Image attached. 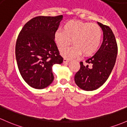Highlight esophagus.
I'll return each instance as SVG.
<instances>
[{"instance_id":"1","label":"esophagus","mask_w":127,"mask_h":127,"mask_svg":"<svg viewBox=\"0 0 127 127\" xmlns=\"http://www.w3.org/2000/svg\"><path fill=\"white\" fill-rule=\"evenodd\" d=\"M69 61H70V59H68L66 58L64 59V63H68Z\"/></svg>"}]
</instances>
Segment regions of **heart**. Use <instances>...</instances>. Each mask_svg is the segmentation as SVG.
Here are the masks:
<instances>
[{
  "label": "heart",
  "instance_id": "1",
  "mask_svg": "<svg viewBox=\"0 0 127 127\" xmlns=\"http://www.w3.org/2000/svg\"><path fill=\"white\" fill-rule=\"evenodd\" d=\"M102 31L95 23L70 21L64 25L62 32L55 33V41L60 51L66 50L71 43L74 44L64 54L65 57H74L83 53L88 56L94 52L100 46Z\"/></svg>",
  "mask_w": 127,
  "mask_h": 127
}]
</instances>
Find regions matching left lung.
<instances>
[{
  "mask_svg": "<svg viewBox=\"0 0 127 127\" xmlns=\"http://www.w3.org/2000/svg\"><path fill=\"white\" fill-rule=\"evenodd\" d=\"M103 33L101 46L91 58L87 65L80 62L81 68L74 76V81L81 89L92 91L101 87L111 73L117 54V45L112 30L108 26L97 23Z\"/></svg>",
  "mask_w": 127,
  "mask_h": 127,
  "instance_id": "left-lung-1",
  "label": "left lung"
}]
</instances>
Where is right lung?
Returning a JSON list of instances; mask_svg holds the SVG:
<instances>
[{"instance_id": "right-lung-1", "label": "right lung", "mask_w": 127, "mask_h": 127, "mask_svg": "<svg viewBox=\"0 0 127 127\" xmlns=\"http://www.w3.org/2000/svg\"><path fill=\"white\" fill-rule=\"evenodd\" d=\"M63 16H37L29 21L21 31L15 54L21 75L31 87L43 89L54 80L53 66L61 64L55 33Z\"/></svg>"}]
</instances>
